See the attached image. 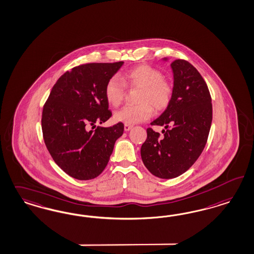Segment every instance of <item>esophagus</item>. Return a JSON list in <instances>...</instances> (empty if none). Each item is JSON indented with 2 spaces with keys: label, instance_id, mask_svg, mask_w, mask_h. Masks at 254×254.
Instances as JSON below:
<instances>
[{
  "label": "esophagus",
  "instance_id": "1",
  "mask_svg": "<svg viewBox=\"0 0 254 254\" xmlns=\"http://www.w3.org/2000/svg\"><path fill=\"white\" fill-rule=\"evenodd\" d=\"M124 128H125V131H129L132 128V126H130V125H125Z\"/></svg>",
  "mask_w": 254,
  "mask_h": 254
}]
</instances>
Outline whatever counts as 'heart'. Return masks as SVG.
Here are the masks:
<instances>
[{"mask_svg": "<svg viewBox=\"0 0 254 254\" xmlns=\"http://www.w3.org/2000/svg\"><path fill=\"white\" fill-rule=\"evenodd\" d=\"M123 79L113 77L108 80L105 86V97L109 104L117 107L122 103L126 95V86L140 88L136 106H125L114 114L118 122L126 125H134L149 119L154 113V108L161 112L170 105L174 86L168 79L163 78L161 71L147 64H140L126 72Z\"/></svg>", "mask_w": 254, "mask_h": 254, "instance_id": "1", "label": "heart"}]
</instances>
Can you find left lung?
Listing matches in <instances>:
<instances>
[{
  "mask_svg": "<svg viewBox=\"0 0 254 254\" xmlns=\"http://www.w3.org/2000/svg\"><path fill=\"white\" fill-rule=\"evenodd\" d=\"M171 66L174 73L172 101L151 123L165 127L163 136L149 127L140 148L144 166L162 179L177 177L192 166L206 144L212 123L211 96L201 74L181 59L173 62Z\"/></svg>",
  "mask_w": 254,
  "mask_h": 254,
  "instance_id": "left-lung-1",
  "label": "left lung"
}]
</instances>
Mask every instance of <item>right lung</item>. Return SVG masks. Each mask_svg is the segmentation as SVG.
Masks as SVG:
<instances>
[{"mask_svg":"<svg viewBox=\"0 0 254 254\" xmlns=\"http://www.w3.org/2000/svg\"><path fill=\"white\" fill-rule=\"evenodd\" d=\"M123 64L91 63L73 67L56 81L45 103L41 119L45 144L55 163L73 178L90 180L100 175L123 135L121 122L93 129L96 123L112 116L105 86Z\"/></svg>","mask_w":254,"mask_h":254,"instance_id":"add662e5","label":"right lung"}]
</instances>
